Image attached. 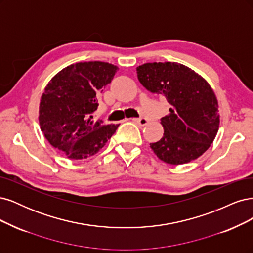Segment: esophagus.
Here are the masks:
<instances>
[{
	"label": "esophagus",
	"mask_w": 253,
	"mask_h": 253,
	"mask_svg": "<svg viewBox=\"0 0 253 253\" xmlns=\"http://www.w3.org/2000/svg\"><path fill=\"white\" fill-rule=\"evenodd\" d=\"M132 121H134L135 123H137L140 126H146L148 124V120L146 118H141V119H132Z\"/></svg>",
	"instance_id": "obj_1"
}]
</instances>
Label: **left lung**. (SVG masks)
Wrapping results in <instances>:
<instances>
[{
    "mask_svg": "<svg viewBox=\"0 0 253 253\" xmlns=\"http://www.w3.org/2000/svg\"><path fill=\"white\" fill-rule=\"evenodd\" d=\"M140 83L165 96L169 113L161 119L160 141L150 144L156 156L170 165L201 157L213 143L219 127L218 103L213 89L199 73L176 62L145 63L136 67Z\"/></svg>",
    "mask_w": 253,
    "mask_h": 253,
    "instance_id": "1",
    "label": "left lung"
}]
</instances>
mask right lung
<instances>
[{
    "label": "right lung",
    "instance_id": "right-lung-1",
    "mask_svg": "<svg viewBox=\"0 0 253 253\" xmlns=\"http://www.w3.org/2000/svg\"><path fill=\"white\" fill-rule=\"evenodd\" d=\"M119 68L106 62H80L63 68L41 96L39 123L46 140L70 160L90 158L115 134L119 124L95 121L96 94Z\"/></svg>",
    "mask_w": 253,
    "mask_h": 253
}]
</instances>
